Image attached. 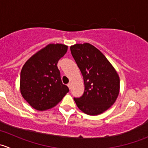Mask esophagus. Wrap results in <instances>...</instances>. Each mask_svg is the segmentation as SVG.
I'll return each instance as SVG.
<instances>
[{
    "mask_svg": "<svg viewBox=\"0 0 148 148\" xmlns=\"http://www.w3.org/2000/svg\"><path fill=\"white\" fill-rule=\"evenodd\" d=\"M67 86H68L69 89H71V83H69L68 84H67Z\"/></svg>",
    "mask_w": 148,
    "mask_h": 148,
    "instance_id": "esophagus-1",
    "label": "esophagus"
}]
</instances>
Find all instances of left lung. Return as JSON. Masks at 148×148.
<instances>
[{"instance_id": "1", "label": "left lung", "mask_w": 148, "mask_h": 148, "mask_svg": "<svg viewBox=\"0 0 148 148\" xmlns=\"http://www.w3.org/2000/svg\"><path fill=\"white\" fill-rule=\"evenodd\" d=\"M71 54L81 71L84 92L74 98L81 111L89 115H98L108 110L120 93V77L104 54L89 43L70 47Z\"/></svg>"}]
</instances>
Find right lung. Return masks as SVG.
Segmentation results:
<instances>
[{
	"label": "right lung",
	"instance_id": "obj_1",
	"mask_svg": "<svg viewBox=\"0 0 148 148\" xmlns=\"http://www.w3.org/2000/svg\"><path fill=\"white\" fill-rule=\"evenodd\" d=\"M68 46L49 44L26 61L21 72L20 92L31 107L44 111L55 107L69 91L57 67Z\"/></svg>",
	"mask_w": 148,
	"mask_h": 148
}]
</instances>
